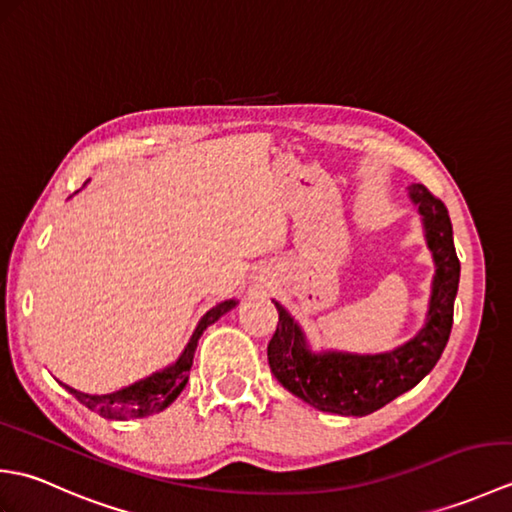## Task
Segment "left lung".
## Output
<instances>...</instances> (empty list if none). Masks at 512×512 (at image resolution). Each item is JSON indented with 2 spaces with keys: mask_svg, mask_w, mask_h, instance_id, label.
<instances>
[{
  "mask_svg": "<svg viewBox=\"0 0 512 512\" xmlns=\"http://www.w3.org/2000/svg\"><path fill=\"white\" fill-rule=\"evenodd\" d=\"M409 200L418 206L433 273L427 317L409 341L389 352L356 354L312 350L295 317L273 301L279 323L268 343L270 372L310 407L339 416H367L416 387L447 347L453 325V301L460 284V262L453 246L449 211L422 184H411Z\"/></svg>",
  "mask_w": 512,
  "mask_h": 512,
  "instance_id": "1",
  "label": "left lung"
}]
</instances>
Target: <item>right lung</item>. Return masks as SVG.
<instances>
[{
  "label": "right lung",
  "mask_w": 512,
  "mask_h": 512,
  "mask_svg": "<svg viewBox=\"0 0 512 512\" xmlns=\"http://www.w3.org/2000/svg\"><path fill=\"white\" fill-rule=\"evenodd\" d=\"M235 306H237V299H226L206 312L198 321V325H195L191 339L187 345H184L182 354L171 365L162 367L160 372H154L147 378H140L132 385L112 391V394H85V391H79L70 385H63V387L68 389L70 394L81 402V405L92 409L94 413H99L101 418H107V420L145 418V416H151V413L167 409L171 402L180 396V391L187 387L189 369L193 365V354H195V347H198L202 332L209 328V325H213L217 319L224 317L226 312H231Z\"/></svg>",
  "instance_id": "1"
}]
</instances>
